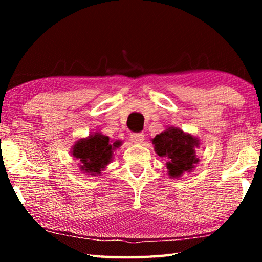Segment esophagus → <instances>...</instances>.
<instances>
[{
	"label": "esophagus",
	"instance_id": "obj_1",
	"mask_svg": "<svg viewBox=\"0 0 262 262\" xmlns=\"http://www.w3.org/2000/svg\"><path fill=\"white\" fill-rule=\"evenodd\" d=\"M130 140L132 142H134V143H142L144 140V135L142 134V133H133L130 135Z\"/></svg>",
	"mask_w": 262,
	"mask_h": 262
}]
</instances>
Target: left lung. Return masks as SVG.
<instances>
[{
	"instance_id": "1",
	"label": "left lung",
	"mask_w": 262,
	"mask_h": 262,
	"mask_svg": "<svg viewBox=\"0 0 262 262\" xmlns=\"http://www.w3.org/2000/svg\"><path fill=\"white\" fill-rule=\"evenodd\" d=\"M155 151L166 159L170 178H179L185 172H190L198 164L195 148L200 145L196 137L177 127H168L152 139Z\"/></svg>"
}]
</instances>
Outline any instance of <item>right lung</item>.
I'll return each instance as SVG.
<instances>
[{"instance_id": "add662e5", "label": "right lung", "mask_w": 262, "mask_h": 262, "mask_svg": "<svg viewBox=\"0 0 262 262\" xmlns=\"http://www.w3.org/2000/svg\"><path fill=\"white\" fill-rule=\"evenodd\" d=\"M120 141L112 143L108 136L96 132L85 139H79L75 142L72 155L79 161V168L83 173L97 176L100 174L111 163L113 151L120 147Z\"/></svg>"}]
</instances>
